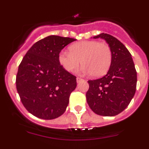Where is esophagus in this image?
I'll return each mask as SVG.
<instances>
[{"label": "esophagus", "instance_id": "esophagus-1", "mask_svg": "<svg viewBox=\"0 0 149 149\" xmlns=\"http://www.w3.org/2000/svg\"><path fill=\"white\" fill-rule=\"evenodd\" d=\"M83 81H84L83 79H81V78H79L77 77V79H76V81H77V83H80V82Z\"/></svg>", "mask_w": 149, "mask_h": 149}]
</instances>
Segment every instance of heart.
<instances>
[{
  "mask_svg": "<svg viewBox=\"0 0 149 149\" xmlns=\"http://www.w3.org/2000/svg\"><path fill=\"white\" fill-rule=\"evenodd\" d=\"M69 51L63 50L58 55L60 64L67 71H72L81 63L80 72L100 77L106 74L110 68L112 53L109 45L97 40H85L73 43Z\"/></svg>",
  "mask_w": 149,
  "mask_h": 149,
  "instance_id": "b5f03b06",
  "label": "heart"
}]
</instances>
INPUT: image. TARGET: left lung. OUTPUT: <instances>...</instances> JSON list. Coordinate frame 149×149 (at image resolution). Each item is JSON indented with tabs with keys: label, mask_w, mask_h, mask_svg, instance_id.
<instances>
[{
	"label": "left lung",
	"mask_w": 149,
	"mask_h": 149,
	"mask_svg": "<svg viewBox=\"0 0 149 149\" xmlns=\"http://www.w3.org/2000/svg\"><path fill=\"white\" fill-rule=\"evenodd\" d=\"M93 38L106 41L112 50V60L104 76L88 81L87 103L97 115L115 116L128 106L136 93L137 73L134 63L127 48L113 36L102 33Z\"/></svg>",
	"instance_id": "left-lung-1"
}]
</instances>
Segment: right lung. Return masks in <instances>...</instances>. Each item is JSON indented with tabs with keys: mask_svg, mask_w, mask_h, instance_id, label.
I'll use <instances>...</instances> for the list:
<instances>
[{
	"mask_svg": "<svg viewBox=\"0 0 149 149\" xmlns=\"http://www.w3.org/2000/svg\"><path fill=\"white\" fill-rule=\"evenodd\" d=\"M76 40L48 36L31 47L19 65L16 89L24 107L37 118L52 120L65 112L76 78L60 64L58 55Z\"/></svg>",
	"mask_w": 149,
	"mask_h": 149,
	"instance_id": "obj_1",
	"label": "right lung"
}]
</instances>
